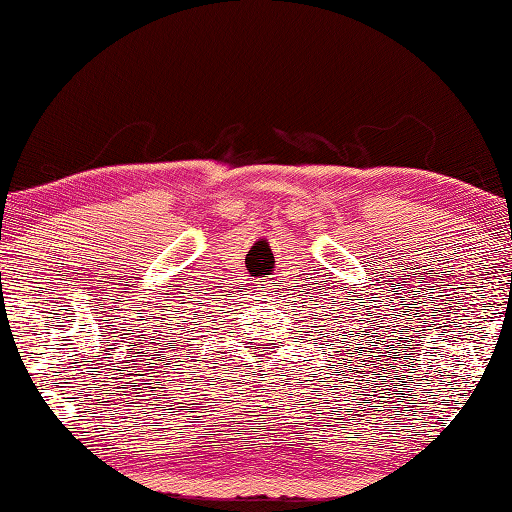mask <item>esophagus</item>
I'll use <instances>...</instances> for the list:
<instances>
[{
  "label": "esophagus",
  "instance_id": "esophagus-1",
  "mask_svg": "<svg viewBox=\"0 0 512 512\" xmlns=\"http://www.w3.org/2000/svg\"><path fill=\"white\" fill-rule=\"evenodd\" d=\"M253 291L257 293L259 296V300H264V298H271L273 293H275V287H273V282L271 280H257V282H253Z\"/></svg>",
  "mask_w": 512,
  "mask_h": 512
}]
</instances>
